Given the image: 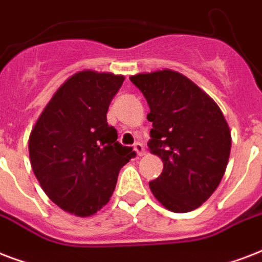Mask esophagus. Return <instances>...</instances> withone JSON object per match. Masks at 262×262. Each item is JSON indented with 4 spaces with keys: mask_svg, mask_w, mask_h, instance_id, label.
<instances>
[{
    "mask_svg": "<svg viewBox=\"0 0 262 262\" xmlns=\"http://www.w3.org/2000/svg\"><path fill=\"white\" fill-rule=\"evenodd\" d=\"M133 148H135L136 154L139 156H143L144 154H145V148H144V145L141 143H136L135 145H133Z\"/></svg>",
    "mask_w": 262,
    "mask_h": 262,
    "instance_id": "obj_1",
    "label": "esophagus"
}]
</instances>
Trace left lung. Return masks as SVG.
<instances>
[{
    "instance_id": "obj_1",
    "label": "left lung",
    "mask_w": 262,
    "mask_h": 262,
    "mask_svg": "<svg viewBox=\"0 0 262 262\" xmlns=\"http://www.w3.org/2000/svg\"><path fill=\"white\" fill-rule=\"evenodd\" d=\"M130 81L151 110L148 147L163 160L151 191L168 211H193L211 197L226 171L231 151L227 121L213 99L178 72L140 73Z\"/></svg>"
}]
</instances>
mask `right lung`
I'll return each mask as SVG.
<instances>
[{
  "label": "right lung",
  "mask_w": 262,
  "mask_h": 262,
  "mask_svg": "<svg viewBox=\"0 0 262 262\" xmlns=\"http://www.w3.org/2000/svg\"><path fill=\"white\" fill-rule=\"evenodd\" d=\"M125 77L81 71L57 90L30 135V160L49 199L87 217L104 207L119 170L135 158L117 141L107 110Z\"/></svg>",
  "instance_id": "add662e5"
}]
</instances>
